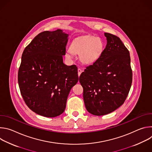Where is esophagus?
Instances as JSON below:
<instances>
[{
  "mask_svg": "<svg viewBox=\"0 0 152 152\" xmlns=\"http://www.w3.org/2000/svg\"><path fill=\"white\" fill-rule=\"evenodd\" d=\"M77 72H78V76H79L80 75L81 73L82 72V70L80 69H77Z\"/></svg>",
  "mask_w": 152,
  "mask_h": 152,
  "instance_id": "obj_1",
  "label": "esophagus"
}]
</instances>
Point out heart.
Masks as SVG:
<instances>
[{
  "mask_svg": "<svg viewBox=\"0 0 152 152\" xmlns=\"http://www.w3.org/2000/svg\"><path fill=\"white\" fill-rule=\"evenodd\" d=\"M103 42L93 35H83L75 38L71 45V50L67 51V56L72 57V53L80 54V59L85 64L96 62L103 50Z\"/></svg>",
  "mask_w": 152,
  "mask_h": 152,
  "instance_id": "heart-1",
  "label": "heart"
}]
</instances>
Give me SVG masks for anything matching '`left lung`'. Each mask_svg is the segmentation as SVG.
<instances>
[{
    "mask_svg": "<svg viewBox=\"0 0 152 152\" xmlns=\"http://www.w3.org/2000/svg\"><path fill=\"white\" fill-rule=\"evenodd\" d=\"M104 34L105 49L79 76L86 109L97 116L110 114L121 106L132 82L129 50L118 37Z\"/></svg>",
    "mask_w": 152,
    "mask_h": 152,
    "instance_id": "obj_1",
    "label": "left lung"
}]
</instances>
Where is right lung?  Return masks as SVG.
Here are the masks:
<instances>
[{
	"label": "right lung",
	"instance_id": "obj_1",
	"mask_svg": "<svg viewBox=\"0 0 152 152\" xmlns=\"http://www.w3.org/2000/svg\"><path fill=\"white\" fill-rule=\"evenodd\" d=\"M68 37L61 29L41 32L21 56L20 93L29 109L38 115L55 117L62 114L69 93L78 82L77 67L63 62Z\"/></svg>",
	"mask_w": 152,
	"mask_h": 152
}]
</instances>
